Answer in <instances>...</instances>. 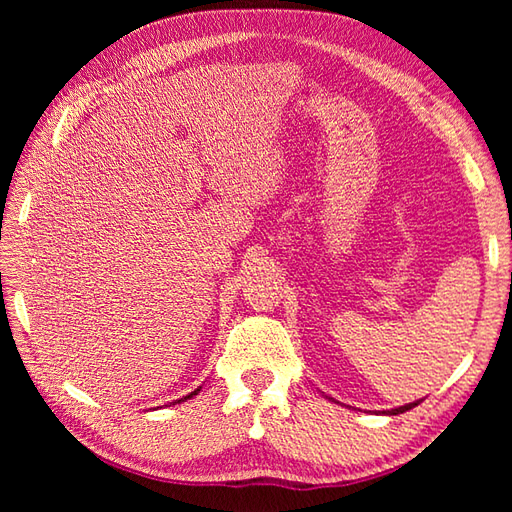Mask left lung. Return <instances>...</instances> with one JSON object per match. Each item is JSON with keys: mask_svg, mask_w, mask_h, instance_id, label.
Returning <instances> with one entry per match:
<instances>
[{"mask_svg": "<svg viewBox=\"0 0 512 512\" xmlns=\"http://www.w3.org/2000/svg\"><path fill=\"white\" fill-rule=\"evenodd\" d=\"M416 405H420V400H413V402H409V405H402V407H396V409H387L383 413H387V416H398V413H405V411L413 409Z\"/></svg>", "mask_w": 512, "mask_h": 512, "instance_id": "left-lung-1", "label": "left lung"}]
</instances>
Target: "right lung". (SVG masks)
<instances>
[{
    "mask_svg": "<svg viewBox=\"0 0 512 512\" xmlns=\"http://www.w3.org/2000/svg\"><path fill=\"white\" fill-rule=\"evenodd\" d=\"M200 389H202V387H198L195 391H191L189 396H182V398H180V400H176V402H184V400H189V398H193V396H198V394H200Z\"/></svg>",
    "mask_w": 512,
    "mask_h": 512,
    "instance_id": "1",
    "label": "right lung"
}]
</instances>
